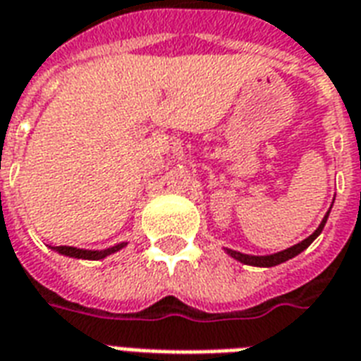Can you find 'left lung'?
Listing matches in <instances>:
<instances>
[{
	"mask_svg": "<svg viewBox=\"0 0 361 361\" xmlns=\"http://www.w3.org/2000/svg\"><path fill=\"white\" fill-rule=\"evenodd\" d=\"M327 216H329V212L326 214V217L322 219L320 227L312 233V235L309 236V238H305L302 242H299V244H295V246L288 247V250H284V252H279V254H272V255H246V254H240V252H233V250H227L231 254V257H235V259H238L240 263H244V265H254V267H274V265H280V263H284V261L291 259V257H295L297 254H301L302 250H307V247L314 242V238L322 233V229H324V225H326L327 221Z\"/></svg>",
	"mask_w": 361,
	"mask_h": 361,
	"instance_id": "8db88e82",
	"label": "left lung"
}]
</instances>
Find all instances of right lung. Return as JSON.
<instances>
[{"label":"right lung","instance_id":"obj_1","mask_svg":"<svg viewBox=\"0 0 361 361\" xmlns=\"http://www.w3.org/2000/svg\"><path fill=\"white\" fill-rule=\"evenodd\" d=\"M125 246V244H117L114 247H107V250H102V252H92V250H79V247L71 246H54V250L62 255H70V257H77V259H104L106 255L114 254L117 250Z\"/></svg>","mask_w":361,"mask_h":361}]
</instances>
